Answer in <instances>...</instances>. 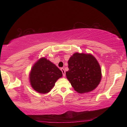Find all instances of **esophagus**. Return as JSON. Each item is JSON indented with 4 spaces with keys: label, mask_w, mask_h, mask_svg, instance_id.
<instances>
[{
    "label": "esophagus",
    "mask_w": 127,
    "mask_h": 127,
    "mask_svg": "<svg viewBox=\"0 0 127 127\" xmlns=\"http://www.w3.org/2000/svg\"><path fill=\"white\" fill-rule=\"evenodd\" d=\"M61 70H62V73H63V77H65V70H64V68H62L61 69Z\"/></svg>",
    "instance_id": "obj_1"
}]
</instances>
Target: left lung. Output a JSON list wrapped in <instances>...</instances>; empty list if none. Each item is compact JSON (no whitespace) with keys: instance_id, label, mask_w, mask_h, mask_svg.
<instances>
[{"instance_id":"obj_1","label":"left lung","mask_w":127,"mask_h":127,"mask_svg":"<svg viewBox=\"0 0 127 127\" xmlns=\"http://www.w3.org/2000/svg\"><path fill=\"white\" fill-rule=\"evenodd\" d=\"M66 77L79 94L93 91L101 79V70L97 59L91 54L75 53L68 62Z\"/></svg>"}]
</instances>
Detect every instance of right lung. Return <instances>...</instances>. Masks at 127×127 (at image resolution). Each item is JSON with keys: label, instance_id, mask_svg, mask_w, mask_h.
<instances>
[{"label": "right lung", "instance_id": "right-lung-1", "mask_svg": "<svg viewBox=\"0 0 127 127\" xmlns=\"http://www.w3.org/2000/svg\"><path fill=\"white\" fill-rule=\"evenodd\" d=\"M63 76L54 64L46 58H41L32 67L29 80L32 88L40 94H46L53 89L55 83Z\"/></svg>", "mask_w": 127, "mask_h": 127}]
</instances>
